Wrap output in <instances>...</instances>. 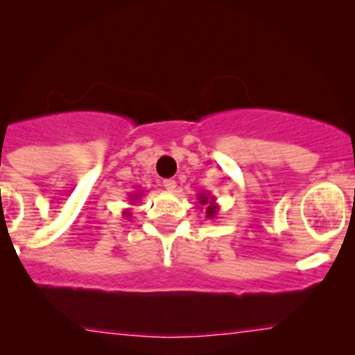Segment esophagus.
Wrapping results in <instances>:
<instances>
[{
    "instance_id": "34e87169",
    "label": "esophagus",
    "mask_w": 355,
    "mask_h": 355,
    "mask_svg": "<svg viewBox=\"0 0 355 355\" xmlns=\"http://www.w3.org/2000/svg\"><path fill=\"white\" fill-rule=\"evenodd\" d=\"M164 187H165V190L175 191V189H177V182H175V180H164Z\"/></svg>"
}]
</instances>
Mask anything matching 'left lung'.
Masks as SVG:
<instances>
[{
  "label": "left lung",
  "instance_id": "obj_1",
  "mask_svg": "<svg viewBox=\"0 0 355 355\" xmlns=\"http://www.w3.org/2000/svg\"><path fill=\"white\" fill-rule=\"evenodd\" d=\"M197 200L200 205L203 207L205 205V215L207 218H215L218 214V203L215 202V197L210 193H205V191H202V193L197 195Z\"/></svg>",
  "mask_w": 355,
  "mask_h": 355
}]
</instances>
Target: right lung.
<instances>
[{
  "mask_svg": "<svg viewBox=\"0 0 355 355\" xmlns=\"http://www.w3.org/2000/svg\"><path fill=\"white\" fill-rule=\"evenodd\" d=\"M141 195H144V191L138 190V191H135V193H132V197H130L128 200L132 202V203H135L137 200H140ZM123 215H125V217H128V218H130V215H132V211H130V210H123Z\"/></svg>",
  "mask_w": 355,
  "mask_h": 355,
  "instance_id": "right-lung-1",
  "label": "right lung"
}]
</instances>
